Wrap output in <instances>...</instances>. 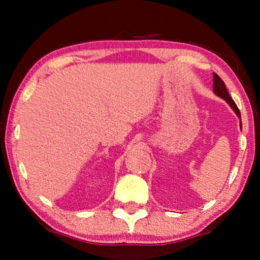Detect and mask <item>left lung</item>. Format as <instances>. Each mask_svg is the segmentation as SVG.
Wrapping results in <instances>:
<instances>
[{"label":"left lung","instance_id":"1","mask_svg":"<svg viewBox=\"0 0 260 260\" xmlns=\"http://www.w3.org/2000/svg\"><path fill=\"white\" fill-rule=\"evenodd\" d=\"M213 91L214 94L219 96V98H221L222 100H225L226 102L231 105V108L234 110V112L237 114V117L241 118V113H240V110L237 108V105L235 104L234 101L230 96V93H228L227 88L225 86V82L221 80V78H220L218 74L213 73ZM241 125V129H242V124Z\"/></svg>","mask_w":260,"mask_h":260}]
</instances>
